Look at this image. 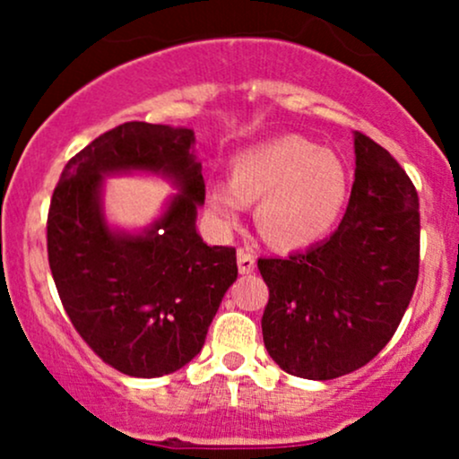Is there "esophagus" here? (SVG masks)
<instances>
[{"mask_svg":"<svg viewBox=\"0 0 459 459\" xmlns=\"http://www.w3.org/2000/svg\"><path fill=\"white\" fill-rule=\"evenodd\" d=\"M237 265H239L241 273H252L256 267L255 255H250V252L246 250H237Z\"/></svg>","mask_w":459,"mask_h":459,"instance_id":"esophagus-1","label":"esophagus"}]
</instances>
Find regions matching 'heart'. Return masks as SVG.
<instances>
[{
	"mask_svg": "<svg viewBox=\"0 0 459 459\" xmlns=\"http://www.w3.org/2000/svg\"><path fill=\"white\" fill-rule=\"evenodd\" d=\"M350 175L336 152L287 135L252 146L230 163V183H213L207 209L220 230L255 203L259 233L276 247H304L324 239L345 207Z\"/></svg>",
	"mask_w": 459,
	"mask_h": 459,
	"instance_id": "obj_1",
	"label": "heart"
}]
</instances>
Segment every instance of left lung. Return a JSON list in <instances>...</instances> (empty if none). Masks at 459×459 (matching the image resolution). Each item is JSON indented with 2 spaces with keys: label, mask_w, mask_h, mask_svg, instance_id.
I'll use <instances>...</instances> for the list:
<instances>
[{
  "label": "left lung",
  "mask_w": 459,
  "mask_h": 459,
  "mask_svg": "<svg viewBox=\"0 0 459 459\" xmlns=\"http://www.w3.org/2000/svg\"><path fill=\"white\" fill-rule=\"evenodd\" d=\"M356 178L339 229L287 259H259L261 328L282 371L334 380L393 339L419 281V194L397 160L356 131Z\"/></svg>",
  "instance_id": "left-lung-1"
}]
</instances>
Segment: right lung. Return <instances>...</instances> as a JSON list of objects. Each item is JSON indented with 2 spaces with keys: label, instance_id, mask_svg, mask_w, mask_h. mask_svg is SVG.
<instances>
[{
  "label": "right lung",
  "instance_id": "obj_1",
  "mask_svg": "<svg viewBox=\"0 0 459 459\" xmlns=\"http://www.w3.org/2000/svg\"><path fill=\"white\" fill-rule=\"evenodd\" d=\"M186 127L125 123L105 131L62 170L47 215V255L62 307L91 350L134 377H160L203 350L226 289L237 281L235 247L196 233L203 166ZM152 171L179 194L144 234L104 222L105 174Z\"/></svg>",
  "mask_w": 459,
  "mask_h": 459
}]
</instances>
